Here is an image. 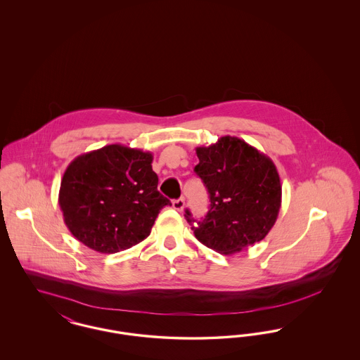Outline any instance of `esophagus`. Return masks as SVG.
Here are the masks:
<instances>
[{
	"label": "esophagus",
	"mask_w": 360,
	"mask_h": 360,
	"mask_svg": "<svg viewBox=\"0 0 360 360\" xmlns=\"http://www.w3.org/2000/svg\"><path fill=\"white\" fill-rule=\"evenodd\" d=\"M172 207L178 212H182L184 207H185V200L184 198H178V200H174L172 201Z\"/></svg>",
	"instance_id": "34e87169"
}]
</instances>
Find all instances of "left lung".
<instances>
[{
  "label": "left lung",
  "instance_id": "obj_1",
  "mask_svg": "<svg viewBox=\"0 0 360 360\" xmlns=\"http://www.w3.org/2000/svg\"><path fill=\"white\" fill-rule=\"evenodd\" d=\"M194 167L209 193L205 219L186 209L194 236L207 248L231 255L264 239L274 226L282 186L273 160L239 137L224 136L195 150Z\"/></svg>",
  "mask_w": 360,
  "mask_h": 360
}]
</instances>
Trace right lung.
Segmentation results:
<instances>
[{"instance_id":"add662e5","label":"right lung","mask_w":360,"mask_h":360,"mask_svg":"<svg viewBox=\"0 0 360 360\" xmlns=\"http://www.w3.org/2000/svg\"><path fill=\"white\" fill-rule=\"evenodd\" d=\"M153 154L121 144L77 156L63 174L59 205L70 232L86 247L115 254L148 238L172 202L158 191Z\"/></svg>"}]
</instances>
